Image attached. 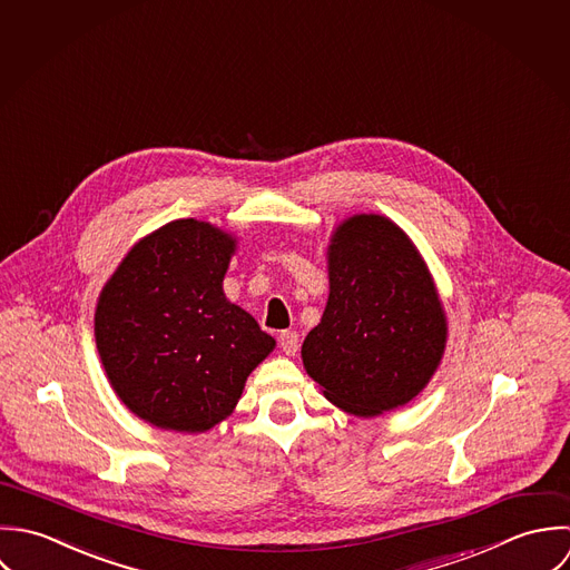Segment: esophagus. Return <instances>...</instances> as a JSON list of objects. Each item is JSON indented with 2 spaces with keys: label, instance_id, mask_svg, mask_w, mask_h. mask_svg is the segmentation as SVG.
I'll return each mask as SVG.
<instances>
[{
  "label": "esophagus",
  "instance_id": "1",
  "mask_svg": "<svg viewBox=\"0 0 570 570\" xmlns=\"http://www.w3.org/2000/svg\"><path fill=\"white\" fill-rule=\"evenodd\" d=\"M279 345H282L284 354L295 356V352L299 350V335H297L295 331H284V333L279 335Z\"/></svg>",
  "mask_w": 570,
  "mask_h": 570
}]
</instances>
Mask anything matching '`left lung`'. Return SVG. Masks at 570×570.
I'll return each instance as SVG.
<instances>
[{"label":"left lung","mask_w":570,"mask_h":570,"mask_svg":"<svg viewBox=\"0 0 570 570\" xmlns=\"http://www.w3.org/2000/svg\"><path fill=\"white\" fill-rule=\"evenodd\" d=\"M331 295L302 345L324 396L356 416L410 403L436 372L448 320L403 228L374 214L342 223L328 246Z\"/></svg>","instance_id":"left-lung-1"}]
</instances>
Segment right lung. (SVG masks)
<instances>
[{"label": "right lung", "mask_w": 570, "mask_h": 570, "mask_svg": "<svg viewBox=\"0 0 570 570\" xmlns=\"http://www.w3.org/2000/svg\"><path fill=\"white\" fill-rule=\"evenodd\" d=\"M235 237L194 218L149 233L101 291L95 337L116 396L142 421L207 432L275 340L223 291Z\"/></svg>", "instance_id": "right-lung-1"}]
</instances>
